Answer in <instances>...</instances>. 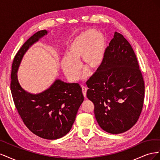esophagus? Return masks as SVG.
Masks as SVG:
<instances>
[{"mask_svg":"<svg viewBox=\"0 0 160 160\" xmlns=\"http://www.w3.org/2000/svg\"><path fill=\"white\" fill-rule=\"evenodd\" d=\"M87 90H88V89H87V88H85V87L84 86L82 87V93H83V95L85 98H86V95H87Z\"/></svg>","mask_w":160,"mask_h":160,"instance_id":"esophagus-1","label":"esophagus"}]
</instances>
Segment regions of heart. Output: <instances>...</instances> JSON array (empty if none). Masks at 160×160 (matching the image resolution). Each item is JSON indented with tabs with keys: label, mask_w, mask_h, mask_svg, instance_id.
<instances>
[{
	"label": "heart",
	"mask_w": 160,
	"mask_h": 160,
	"mask_svg": "<svg viewBox=\"0 0 160 160\" xmlns=\"http://www.w3.org/2000/svg\"><path fill=\"white\" fill-rule=\"evenodd\" d=\"M105 45V36L93 28L77 35L69 45L68 56L62 57L61 61V68L67 79L71 82L79 79L81 59L85 69L95 70L99 67L103 59Z\"/></svg>",
	"instance_id": "1"
}]
</instances>
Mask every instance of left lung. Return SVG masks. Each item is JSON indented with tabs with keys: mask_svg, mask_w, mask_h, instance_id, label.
<instances>
[{
	"mask_svg": "<svg viewBox=\"0 0 160 160\" xmlns=\"http://www.w3.org/2000/svg\"><path fill=\"white\" fill-rule=\"evenodd\" d=\"M86 84L87 97L94 104L101 129L118 134L136 123L143 105L145 85L136 55L122 34L115 32L102 63Z\"/></svg>",
	"mask_w": 160,
	"mask_h": 160,
	"instance_id": "8db88e82",
	"label": "left lung"
}]
</instances>
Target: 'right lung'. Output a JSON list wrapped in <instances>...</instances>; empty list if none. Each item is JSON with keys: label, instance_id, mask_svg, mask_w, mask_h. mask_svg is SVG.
I'll use <instances>...</instances> for the list:
<instances>
[{"label": "right lung", "instance_id": "1", "mask_svg": "<svg viewBox=\"0 0 160 160\" xmlns=\"http://www.w3.org/2000/svg\"><path fill=\"white\" fill-rule=\"evenodd\" d=\"M47 34L46 30L37 32L17 52L12 65L11 90L14 105L27 128L43 139H57L69 132L84 100L80 85L57 79L45 91L31 94L21 88L17 75L28 48Z\"/></svg>", "mask_w": 160, "mask_h": 160}]
</instances>
